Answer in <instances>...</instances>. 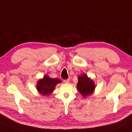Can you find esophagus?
I'll return each mask as SVG.
<instances>
[{"label": "esophagus", "instance_id": "34e87169", "mask_svg": "<svg viewBox=\"0 0 132 132\" xmlns=\"http://www.w3.org/2000/svg\"><path fill=\"white\" fill-rule=\"evenodd\" d=\"M69 81H70V80H69V79L63 80V81H64V83H68V82H69Z\"/></svg>", "mask_w": 132, "mask_h": 132}]
</instances>
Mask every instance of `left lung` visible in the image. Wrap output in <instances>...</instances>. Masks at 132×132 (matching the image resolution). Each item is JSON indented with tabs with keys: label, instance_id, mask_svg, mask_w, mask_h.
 Listing matches in <instances>:
<instances>
[{
	"label": "left lung",
	"instance_id": "1",
	"mask_svg": "<svg viewBox=\"0 0 132 132\" xmlns=\"http://www.w3.org/2000/svg\"><path fill=\"white\" fill-rule=\"evenodd\" d=\"M77 88L80 93L84 97L91 95L95 88V85L92 80H90L86 75H82L78 77Z\"/></svg>",
	"mask_w": 132,
	"mask_h": 132
}]
</instances>
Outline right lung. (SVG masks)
Wrapping results in <instances>:
<instances>
[{
  "instance_id": "obj_1",
  "label": "right lung",
  "mask_w": 132,
  "mask_h": 132,
  "mask_svg": "<svg viewBox=\"0 0 132 132\" xmlns=\"http://www.w3.org/2000/svg\"><path fill=\"white\" fill-rule=\"evenodd\" d=\"M61 82V80L57 78L52 79L48 76H45L43 79L40 80L38 82L37 88L41 94L43 95H48L52 93L56 85Z\"/></svg>"
}]
</instances>
